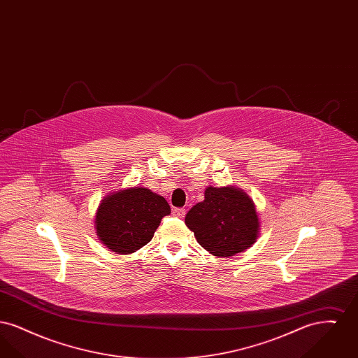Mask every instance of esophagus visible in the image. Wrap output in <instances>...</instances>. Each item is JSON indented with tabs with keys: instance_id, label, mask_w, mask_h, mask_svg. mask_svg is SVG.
<instances>
[{
	"instance_id": "34e87169",
	"label": "esophagus",
	"mask_w": 358,
	"mask_h": 358,
	"mask_svg": "<svg viewBox=\"0 0 358 358\" xmlns=\"http://www.w3.org/2000/svg\"><path fill=\"white\" fill-rule=\"evenodd\" d=\"M171 213H173V216H174V217H178V219H184V217H185V213H187V210H185L184 208H174Z\"/></svg>"
}]
</instances>
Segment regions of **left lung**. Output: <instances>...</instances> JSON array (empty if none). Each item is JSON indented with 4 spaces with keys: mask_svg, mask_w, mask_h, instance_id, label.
Instances as JSON below:
<instances>
[{
    "mask_svg": "<svg viewBox=\"0 0 358 358\" xmlns=\"http://www.w3.org/2000/svg\"><path fill=\"white\" fill-rule=\"evenodd\" d=\"M204 196L185 217L199 244L220 257L250 248L259 235V217L250 196L235 187H208Z\"/></svg>",
    "mask_w": 358,
    "mask_h": 358,
    "instance_id": "left-lung-1",
    "label": "left lung"
}]
</instances>
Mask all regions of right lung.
<instances>
[{
  "instance_id": "obj_1",
  "label": "right lung",
  "mask_w": 358,
  "mask_h": 358,
  "mask_svg": "<svg viewBox=\"0 0 358 358\" xmlns=\"http://www.w3.org/2000/svg\"><path fill=\"white\" fill-rule=\"evenodd\" d=\"M168 215L171 206L162 196L146 187H127L103 199L96 210L95 228L108 250L127 255L146 245Z\"/></svg>"
}]
</instances>
